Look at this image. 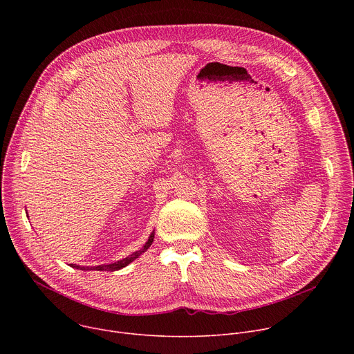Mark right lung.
I'll use <instances>...</instances> for the list:
<instances>
[{
  "mask_svg": "<svg viewBox=\"0 0 354 354\" xmlns=\"http://www.w3.org/2000/svg\"><path fill=\"white\" fill-rule=\"evenodd\" d=\"M153 241H154V234H151L149 238H148V241L145 242V245H144L140 250L134 252V254L129 255L127 258H124V259H122V261H119V262H115V263H111V265H99V266H96V268H93V269L102 270V272H115V270L123 269V268H126L129 263H131L134 259H137V258L142 254V252H145V250L151 246V243H153ZM71 266L75 268V269H81V270H89V268H81V266H77V265H71ZM91 269H92V268H91Z\"/></svg>",
  "mask_w": 354,
  "mask_h": 354,
  "instance_id": "add662e5",
  "label": "right lung"
}]
</instances>
